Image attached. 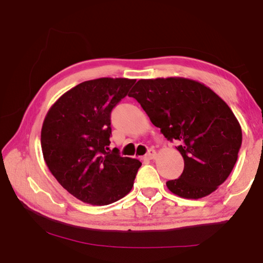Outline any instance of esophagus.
Returning <instances> with one entry per match:
<instances>
[{
    "label": "esophagus",
    "mask_w": 263,
    "mask_h": 263,
    "mask_svg": "<svg viewBox=\"0 0 263 263\" xmlns=\"http://www.w3.org/2000/svg\"><path fill=\"white\" fill-rule=\"evenodd\" d=\"M156 156H157V153H156L155 149H149V152L146 155V158L148 159H155Z\"/></svg>",
    "instance_id": "34e87169"
}]
</instances>
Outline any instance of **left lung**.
I'll return each mask as SVG.
<instances>
[{
	"label": "left lung",
	"instance_id": "1",
	"mask_svg": "<svg viewBox=\"0 0 263 263\" xmlns=\"http://www.w3.org/2000/svg\"><path fill=\"white\" fill-rule=\"evenodd\" d=\"M128 96L165 138L178 142L184 171L166 183L172 193L200 199L227 180L238 157L242 128L216 92L199 81L171 77L140 79Z\"/></svg>",
	"mask_w": 263,
	"mask_h": 263
}]
</instances>
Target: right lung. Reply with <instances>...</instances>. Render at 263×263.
I'll return each mask as SVG.
<instances>
[{"instance_id":"1","label":"right lung","mask_w":263,"mask_h":263,"mask_svg":"<svg viewBox=\"0 0 263 263\" xmlns=\"http://www.w3.org/2000/svg\"><path fill=\"white\" fill-rule=\"evenodd\" d=\"M136 79L81 82L48 109L42 126L44 160L66 191L85 203L106 205L131 191L141 163L109 150L110 111Z\"/></svg>"}]
</instances>
